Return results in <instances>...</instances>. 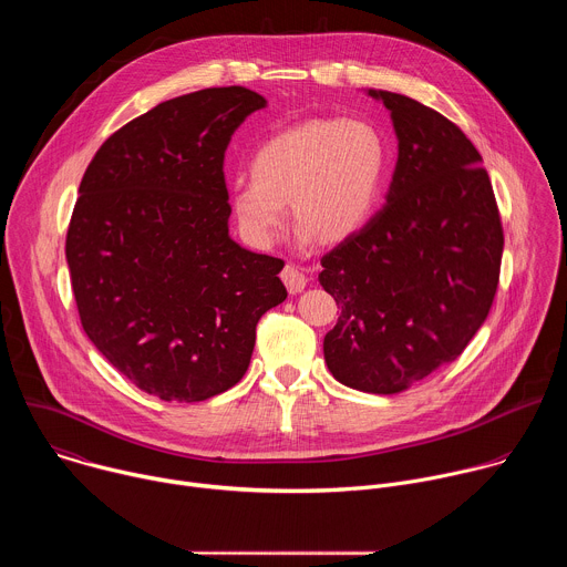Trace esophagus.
<instances>
[{
    "label": "esophagus",
    "instance_id": "34e87169",
    "mask_svg": "<svg viewBox=\"0 0 567 567\" xmlns=\"http://www.w3.org/2000/svg\"><path fill=\"white\" fill-rule=\"evenodd\" d=\"M280 278H282V282L287 285L289 293H300V291L305 289V285H307V276H305L298 267H293V265H287V267L282 269Z\"/></svg>",
    "mask_w": 567,
    "mask_h": 567
}]
</instances>
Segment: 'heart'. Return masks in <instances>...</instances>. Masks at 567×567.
<instances>
[{
    "mask_svg": "<svg viewBox=\"0 0 567 567\" xmlns=\"http://www.w3.org/2000/svg\"><path fill=\"white\" fill-rule=\"evenodd\" d=\"M251 177L235 182L230 208L254 247L269 249L289 221L300 241H343L377 210L388 171L381 132L361 118H309L256 147Z\"/></svg>",
    "mask_w": 567,
    "mask_h": 567,
    "instance_id": "1",
    "label": "heart"
}]
</instances>
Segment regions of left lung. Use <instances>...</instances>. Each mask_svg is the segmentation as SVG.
I'll use <instances>...</instances> for the list:
<instances>
[{
  "mask_svg": "<svg viewBox=\"0 0 567 567\" xmlns=\"http://www.w3.org/2000/svg\"><path fill=\"white\" fill-rule=\"evenodd\" d=\"M399 156L383 208L320 258L341 307L322 352L348 388L394 394L455 361L487 318L503 221L482 156L440 112L392 92Z\"/></svg>",
  "mask_w": 567,
  "mask_h": 567,
  "instance_id": "1",
  "label": "left lung"
}]
</instances>
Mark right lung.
I'll list each match as a JSON object with an SVG mask.
<instances>
[{"label":"right lung","mask_w":567,"mask_h":567,"mask_svg":"<svg viewBox=\"0 0 567 567\" xmlns=\"http://www.w3.org/2000/svg\"><path fill=\"white\" fill-rule=\"evenodd\" d=\"M267 101L193 92L130 121L96 152L66 230L80 322L136 388L204 401L245 377L256 326L287 298L285 262L228 235L224 152Z\"/></svg>","instance_id":"1"}]
</instances>
